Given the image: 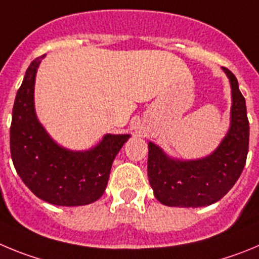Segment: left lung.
<instances>
[{
    "label": "left lung",
    "mask_w": 259,
    "mask_h": 259,
    "mask_svg": "<svg viewBox=\"0 0 259 259\" xmlns=\"http://www.w3.org/2000/svg\"><path fill=\"white\" fill-rule=\"evenodd\" d=\"M222 69L231 85L230 129L210 155L179 160L148 142V181L156 199L166 206L199 208L214 204L234 187L245 166L249 147L245 98L235 74L225 67Z\"/></svg>",
    "instance_id": "1"
}]
</instances>
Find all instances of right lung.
<instances>
[{
    "mask_svg": "<svg viewBox=\"0 0 259 259\" xmlns=\"http://www.w3.org/2000/svg\"><path fill=\"white\" fill-rule=\"evenodd\" d=\"M44 58L31 63L16 93L10 127L14 166L24 185L49 204H92L106 191L113 160L130 134H106L86 151L59 146L39 122L34 109L36 73Z\"/></svg>",
    "mask_w": 259,
    "mask_h": 259,
    "instance_id": "add662e5",
    "label": "right lung"
}]
</instances>
